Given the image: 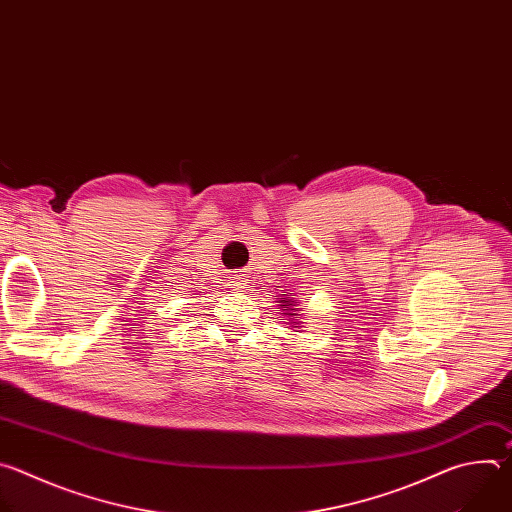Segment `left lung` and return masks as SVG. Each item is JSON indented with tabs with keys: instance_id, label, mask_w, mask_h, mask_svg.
<instances>
[{
	"instance_id": "8db88e82",
	"label": "left lung",
	"mask_w": 512,
	"mask_h": 512,
	"mask_svg": "<svg viewBox=\"0 0 512 512\" xmlns=\"http://www.w3.org/2000/svg\"><path fill=\"white\" fill-rule=\"evenodd\" d=\"M277 302H279V308H283V316H287L289 318V322L287 324H291V328H296V332L302 328V324L304 322H296V318H300L302 314H298V312H302L300 308H298V300H294V298H285V294H281L279 298H277Z\"/></svg>"
}]
</instances>
